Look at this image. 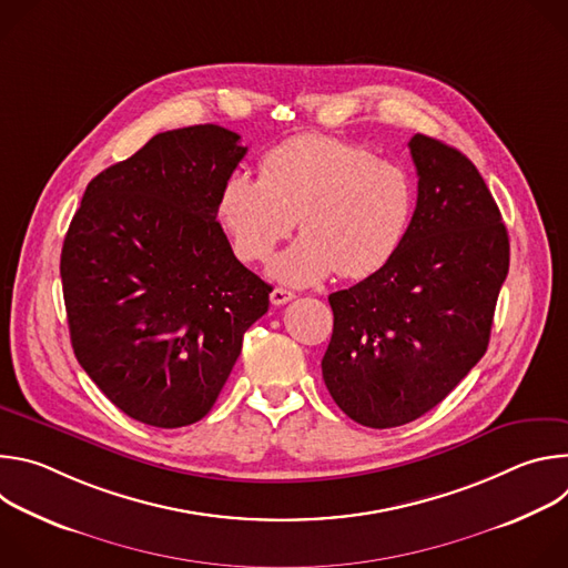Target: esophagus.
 Here are the masks:
<instances>
[{
  "mask_svg": "<svg viewBox=\"0 0 568 568\" xmlns=\"http://www.w3.org/2000/svg\"><path fill=\"white\" fill-rule=\"evenodd\" d=\"M292 298H294V292L283 290V287H276V290H272V294H270V301H272L274 305H283V303H287V301H292Z\"/></svg>",
  "mask_w": 568,
  "mask_h": 568,
  "instance_id": "34e87169",
  "label": "esophagus"
}]
</instances>
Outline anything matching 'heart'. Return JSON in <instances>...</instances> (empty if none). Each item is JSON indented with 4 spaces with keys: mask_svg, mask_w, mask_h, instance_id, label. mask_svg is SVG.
<instances>
[{
    "mask_svg": "<svg viewBox=\"0 0 568 568\" xmlns=\"http://www.w3.org/2000/svg\"><path fill=\"white\" fill-rule=\"evenodd\" d=\"M416 211V180L368 145L326 134L294 136L261 159V178L233 173L217 197V220L235 256L267 261L298 217L303 235L270 274L294 287L331 274L366 278L399 250Z\"/></svg>",
    "mask_w": 568,
    "mask_h": 568,
    "instance_id": "heart-1",
    "label": "heart"
}]
</instances>
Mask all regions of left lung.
<instances>
[{"label": "left lung", "mask_w": 568, "mask_h": 568, "mask_svg": "<svg viewBox=\"0 0 568 568\" xmlns=\"http://www.w3.org/2000/svg\"><path fill=\"white\" fill-rule=\"evenodd\" d=\"M409 150L418 202L407 237L379 272L328 296L323 382L373 429L420 418L476 366L510 265L501 211L471 161L425 134Z\"/></svg>", "instance_id": "obj_1"}]
</instances>
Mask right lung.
I'll return each instance as SVG.
<instances>
[{"label": "right lung", "instance_id": "right-lung-1", "mask_svg": "<svg viewBox=\"0 0 568 568\" xmlns=\"http://www.w3.org/2000/svg\"><path fill=\"white\" fill-rule=\"evenodd\" d=\"M245 154L213 123L154 134L88 184L64 235L73 355L143 425L202 420L270 307L272 287L233 256L215 220Z\"/></svg>", "mask_w": 568, "mask_h": 568}]
</instances>
